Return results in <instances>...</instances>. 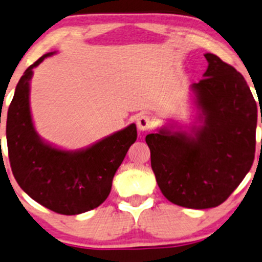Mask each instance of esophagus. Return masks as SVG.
Instances as JSON below:
<instances>
[{
	"label": "esophagus",
	"instance_id": "esophagus-1",
	"mask_svg": "<svg viewBox=\"0 0 262 262\" xmlns=\"http://www.w3.org/2000/svg\"><path fill=\"white\" fill-rule=\"evenodd\" d=\"M137 126H138V129L140 132L149 130V129L153 126L152 119H150V117H148V115H145V114L139 115L138 119H137Z\"/></svg>",
	"mask_w": 262,
	"mask_h": 262
}]
</instances>
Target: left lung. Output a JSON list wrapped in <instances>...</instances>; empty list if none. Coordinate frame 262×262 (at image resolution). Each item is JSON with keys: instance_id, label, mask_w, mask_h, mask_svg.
I'll use <instances>...</instances> for the list:
<instances>
[{"instance_id": "obj_1", "label": "left lung", "mask_w": 262, "mask_h": 262, "mask_svg": "<svg viewBox=\"0 0 262 262\" xmlns=\"http://www.w3.org/2000/svg\"><path fill=\"white\" fill-rule=\"evenodd\" d=\"M205 57L203 79L191 85L201 125L188 132L163 126L145 137L163 196L194 210L224 203L249 173L257 124V105L244 76L216 55Z\"/></svg>"}]
</instances>
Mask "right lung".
<instances>
[{"mask_svg": "<svg viewBox=\"0 0 262 262\" xmlns=\"http://www.w3.org/2000/svg\"><path fill=\"white\" fill-rule=\"evenodd\" d=\"M26 69L7 112L6 138L11 169L18 186L43 207L61 214H79L100 206L112 189L113 178L129 147L137 140L130 124L90 147L64 150L40 138L30 110L32 69Z\"/></svg>", "mask_w": 262, "mask_h": 262, "instance_id": "right-lung-1", "label": "right lung"}]
</instances>
